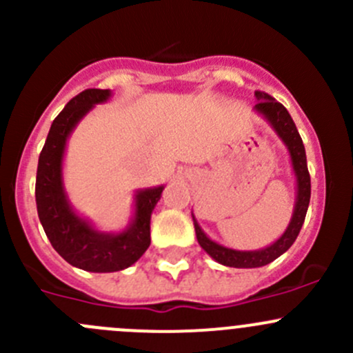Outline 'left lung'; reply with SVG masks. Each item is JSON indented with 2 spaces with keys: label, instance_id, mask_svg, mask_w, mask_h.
I'll list each match as a JSON object with an SVG mask.
<instances>
[{
  "label": "left lung",
  "instance_id": "1",
  "mask_svg": "<svg viewBox=\"0 0 353 353\" xmlns=\"http://www.w3.org/2000/svg\"><path fill=\"white\" fill-rule=\"evenodd\" d=\"M256 97L259 102L254 105V109L270 121V124L275 128L279 137L282 138L288 152H290L292 165H294L295 176H297V203H295L294 215H292V220L283 236L276 243L265 249H259V251H236V249L223 248V245L213 243L212 239L205 236L196 220L193 219L199 245L220 265L232 266V268H258V266L268 265V263L275 261L279 256H282L297 239L302 223H304L305 213H307L309 199H311V176H309L307 170L305 148L301 134L295 128L294 119L290 117L288 110L266 92H256Z\"/></svg>",
  "mask_w": 353,
  "mask_h": 353
}]
</instances>
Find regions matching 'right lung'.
<instances>
[{
    "label": "right lung",
    "instance_id": "obj_1",
    "mask_svg": "<svg viewBox=\"0 0 353 353\" xmlns=\"http://www.w3.org/2000/svg\"><path fill=\"white\" fill-rule=\"evenodd\" d=\"M109 95V90L87 88L68 102L52 121L39 155L35 179L39 220L52 248L70 265L94 273L119 272L141 258L150 245L152 210L163 191V186L138 191L133 223L121 234L97 232L68 205L61 179L66 140L78 121L95 104L108 101Z\"/></svg>",
    "mask_w": 353,
    "mask_h": 353
}]
</instances>
